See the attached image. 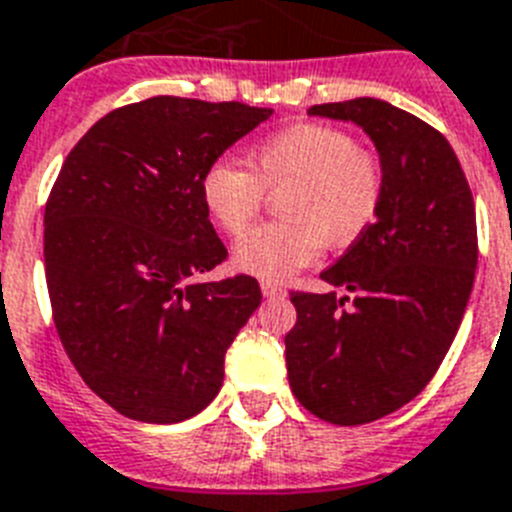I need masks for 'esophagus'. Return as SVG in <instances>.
<instances>
[{
    "mask_svg": "<svg viewBox=\"0 0 512 512\" xmlns=\"http://www.w3.org/2000/svg\"><path fill=\"white\" fill-rule=\"evenodd\" d=\"M260 289H263V294L270 296V299H276V296L286 294V289H283L281 283L270 281V278H263V281H260Z\"/></svg>",
    "mask_w": 512,
    "mask_h": 512,
    "instance_id": "1",
    "label": "esophagus"
}]
</instances>
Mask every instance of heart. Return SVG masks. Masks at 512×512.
<instances>
[{
  "label": "heart",
  "instance_id": "obj_1",
  "mask_svg": "<svg viewBox=\"0 0 512 512\" xmlns=\"http://www.w3.org/2000/svg\"><path fill=\"white\" fill-rule=\"evenodd\" d=\"M278 195L281 221L239 239L234 265L260 278H286L320 257L362 239L385 200V171L375 153L336 127L302 124L268 137L249 153V171L218 158L200 176V200L226 234H242Z\"/></svg>",
  "mask_w": 512,
  "mask_h": 512
}]
</instances>
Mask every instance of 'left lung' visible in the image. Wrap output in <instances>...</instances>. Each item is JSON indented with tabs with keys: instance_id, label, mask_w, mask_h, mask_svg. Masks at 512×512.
<instances>
[{
	"instance_id": "left-lung-1",
	"label": "left lung",
	"mask_w": 512,
	"mask_h": 512,
	"mask_svg": "<svg viewBox=\"0 0 512 512\" xmlns=\"http://www.w3.org/2000/svg\"><path fill=\"white\" fill-rule=\"evenodd\" d=\"M312 117L359 124L385 171L380 216L333 268L338 296L291 291L286 367L317 419L356 427L393 414L435 377L474 286L476 213L466 174L435 127L380 98L320 103Z\"/></svg>"
}]
</instances>
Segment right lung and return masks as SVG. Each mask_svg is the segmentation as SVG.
I'll use <instances>...</instances> for the list:
<instances>
[{
  "instance_id": "right-lung-1",
  "label": "right lung",
  "mask_w": 512,
  "mask_h": 512,
  "mask_svg": "<svg viewBox=\"0 0 512 512\" xmlns=\"http://www.w3.org/2000/svg\"><path fill=\"white\" fill-rule=\"evenodd\" d=\"M270 114L179 96L130 103L80 137L51 187L44 265L59 341L85 385L127 419L200 414L260 307L252 276L203 281L229 252L200 176Z\"/></svg>"
}]
</instances>
